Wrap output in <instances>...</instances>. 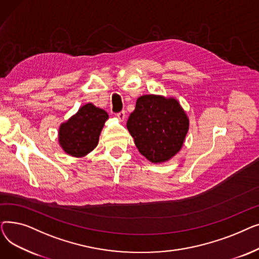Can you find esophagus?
Returning <instances> with one entry per match:
<instances>
[{"mask_svg": "<svg viewBox=\"0 0 259 259\" xmlns=\"http://www.w3.org/2000/svg\"><path fill=\"white\" fill-rule=\"evenodd\" d=\"M116 116H117V118L119 119V120H124L125 118H126V112L125 111H120V112H118V113H116Z\"/></svg>", "mask_w": 259, "mask_h": 259, "instance_id": "34e87169", "label": "esophagus"}]
</instances>
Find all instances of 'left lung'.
<instances>
[{
    "instance_id": "left-lung-1",
    "label": "left lung",
    "mask_w": 259,
    "mask_h": 259,
    "mask_svg": "<svg viewBox=\"0 0 259 259\" xmlns=\"http://www.w3.org/2000/svg\"><path fill=\"white\" fill-rule=\"evenodd\" d=\"M127 128L139 151L157 164L169 160L181 150L189 119L175 99L148 94L138 99Z\"/></svg>"
}]
</instances>
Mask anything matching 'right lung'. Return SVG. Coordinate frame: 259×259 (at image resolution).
<instances>
[{"instance_id":"1","label":"right lung","mask_w":259,"mask_h":259,"mask_svg":"<svg viewBox=\"0 0 259 259\" xmlns=\"http://www.w3.org/2000/svg\"><path fill=\"white\" fill-rule=\"evenodd\" d=\"M108 119V113L91 103L63 122L59 130V143L63 150L71 156L87 155L99 144V138Z\"/></svg>"}]
</instances>
